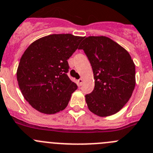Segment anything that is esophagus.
<instances>
[{
	"label": "esophagus",
	"instance_id": "1",
	"mask_svg": "<svg viewBox=\"0 0 153 153\" xmlns=\"http://www.w3.org/2000/svg\"><path fill=\"white\" fill-rule=\"evenodd\" d=\"M78 83L79 85H82V83H83V79L82 78H80V79L78 80Z\"/></svg>",
	"mask_w": 153,
	"mask_h": 153
}]
</instances>
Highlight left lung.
<instances>
[{
  "mask_svg": "<svg viewBox=\"0 0 153 153\" xmlns=\"http://www.w3.org/2000/svg\"><path fill=\"white\" fill-rule=\"evenodd\" d=\"M83 50L92 66L94 89L85 96L88 109L100 117L117 113L131 98L136 85L135 65L121 45L105 36H89Z\"/></svg>",
  "mask_w": 153,
  "mask_h": 153,
  "instance_id": "left-lung-1",
  "label": "left lung"
}]
</instances>
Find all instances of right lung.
Instances as JSON below:
<instances>
[{
    "mask_svg": "<svg viewBox=\"0 0 153 153\" xmlns=\"http://www.w3.org/2000/svg\"><path fill=\"white\" fill-rule=\"evenodd\" d=\"M84 37L54 34L34 41L21 57L16 72L24 98L38 112L55 114L65 109L76 84L67 75L68 59Z\"/></svg>",
    "mask_w": 153,
    "mask_h": 153,
    "instance_id": "right-lung-1",
    "label": "right lung"
}]
</instances>
